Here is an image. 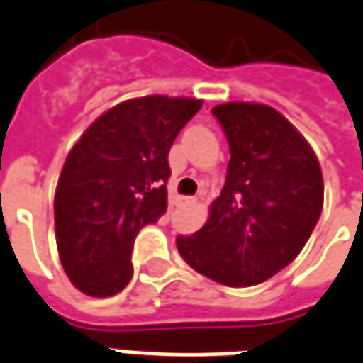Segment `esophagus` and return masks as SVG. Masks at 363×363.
Here are the masks:
<instances>
[{
  "instance_id": "1",
  "label": "esophagus",
  "mask_w": 363,
  "mask_h": 363,
  "mask_svg": "<svg viewBox=\"0 0 363 363\" xmlns=\"http://www.w3.org/2000/svg\"><path fill=\"white\" fill-rule=\"evenodd\" d=\"M177 201H179L182 206H191V203H196V197H179Z\"/></svg>"
}]
</instances>
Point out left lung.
I'll return each mask as SVG.
<instances>
[{
  "instance_id": "1",
  "label": "left lung",
  "mask_w": 363,
  "mask_h": 363,
  "mask_svg": "<svg viewBox=\"0 0 363 363\" xmlns=\"http://www.w3.org/2000/svg\"><path fill=\"white\" fill-rule=\"evenodd\" d=\"M229 142L227 179L207 223L177 235V251L199 274L253 286L291 264L318 223L322 172L308 142L267 104L211 108Z\"/></svg>"
}]
</instances>
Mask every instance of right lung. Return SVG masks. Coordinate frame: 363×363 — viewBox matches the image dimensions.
I'll use <instances>...</instances> for the list:
<instances>
[{
  "instance_id": "add662e5",
  "label": "right lung",
  "mask_w": 363,
  "mask_h": 363,
  "mask_svg": "<svg viewBox=\"0 0 363 363\" xmlns=\"http://www.w3.org/2000/svg\"><path fill=\"white\" fill-rule=\"evenodd\" d=\"M201 104L120 102L72 146L55 194V235L62 269L81 292L106 298L126 289L136 235L166 213L169 148Z\"/></svg>"
}]
</instances>
